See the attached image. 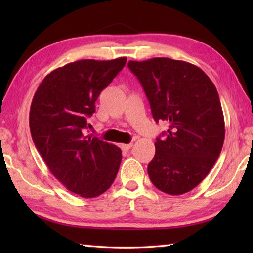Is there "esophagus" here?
<instances>
[{"label": "esophagus", "instance_id": "esophagus-1", "mask_svg": "<svg viewBox=\"0 0 253 253\" xmlns=\"http://www.w3.org/2000/svg\"><path fill=\"white\" fill-rule=\"evenodd\" d=\"M132 147V144L129 143V144H121V148L123 149V151H129V149Z\"/></svg>", "mask_w": 253, "mask_h": 253}]
</instances>
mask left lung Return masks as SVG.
Returning <instances> with one entry per match:
<instances>
[{"label":"left lung","mask_w":253,"mask_h":253,"mask_svg":"<svg viewBox=\"0 0 253 253\" xmlns=\"http://www.w3.org/2000/svg\"><path fill=\"white\" fill-rule=\"evenodd\" d=\"M128 68L143 85L155 122L169 124L156 138L148 176L164 193L190 192L207 177L223 146L224 117L215 85L199 67L179 60L129 61Z\"/></svg>","instance_id":"8db88e82"}]
</instances>
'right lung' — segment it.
<instances>
[{"label": "right lung", "mask_w": 253, "mask_h": 253, "mask_svg": "<svg viewBox=\"0 0 253 253\" xmlns=\"http://www.w3.org/2000/svg\"><path fill=\"white\" fill-rule=\"evenodd\" d=\"M125 57L84 59L51 71L42 80L30 109V130L53 176L72 193L96 198L114 183L121 148L84 135L95 102L126 65Z\"/></svg>", "instance_id": "1"}]
</instances>
